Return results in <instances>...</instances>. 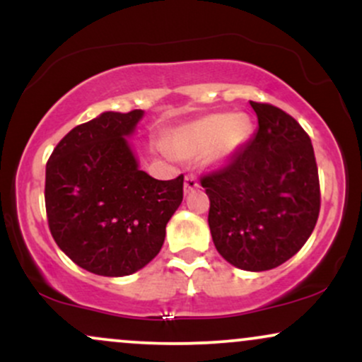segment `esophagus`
<instances>
[{"label": "esophagus", "mask_w": 362, "mask_h": 362, "mask_svg": "<svg viewBox=\"0 0 362 362\" xmlns=\"http://www.w3.org/2000/svg\"><path fill=\"white\" fill-rule=\"evenodd\" d=\"M195 189H199L197 178H195L194 175H187L185 177V182H184V192L185 194H190Z\"/></svg>", "instance_id": "obj_1"}]
</instances>
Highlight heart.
<instances>
[{
    "label": "heart",
    "instance_id": "obj_1",
    "mask_svg": "<svg viewBox=\"0 0 362 362\" xmlns=\"http://www.w3.org/2000/svg\"><path fill=\"white\" fill-rule=\"evenodd\" d=\"M252 131V119L242 112L209 114L175 129L170 139V151L187 160L207 153L211 163L221 165L243 148Z\"/></svg>",
    "mask_w": 362,
    "mask_h": 362
}]
</instances>
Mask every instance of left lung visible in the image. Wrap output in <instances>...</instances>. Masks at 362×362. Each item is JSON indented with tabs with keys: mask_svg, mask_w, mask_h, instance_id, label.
<instances>
[{
	"mask_svg": "<svg viewBox=\"0 0 362 362\" xmlns=\"http://www.w3.org/2000/svg\"><path fill=\"white\" fill-rule=\"evenodd\" d=\"M255 136L230 165L201 180L209 195V228L216 250L235 267L271 271L310 238L320 213L313 146L289 114L250 102Z\"/></svg>",
	"mask_w": 362,
	"mask_h": 362,
	"instance_id": "8db88e82",
	"label": "left lung"
}]
</instances>
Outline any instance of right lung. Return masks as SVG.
I'll return each instance as SVG.
<instances>
[{
	"mask_svg": "<svg viewBox=\"0 0 362 362\" xmlns=\"http://www.w3.org/2000/svg\"><path fill=\"white\" fill-rule=\"evenodd\" d=\"M144 110L102 112L54 148L45 167V211L57 247L85 271L138 272L161 250L184 199V175L156 180L139 168L129 138Z\"/></svg>",
	"mask_w": 362,
	"mask_h": 362,
	"instance_id": "obj_1",
	"label": "right lung"
}]
</instances>
